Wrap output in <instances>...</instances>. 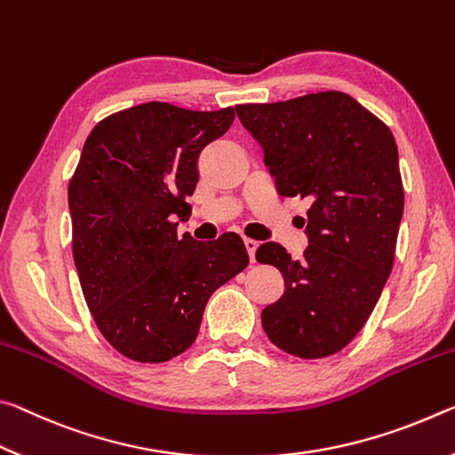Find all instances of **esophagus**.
<instances>
[{
  "label": "esophagus",
  "mask_w": 455,
  "mask_h": 455,
  "mask_svg": "<svg viewBox=\"0 0 455 455\" xmlns=\"http://www.w3.org/2000/svg\"><path fill=\"white\" fill-rule=\"evenodd\" d=\"M243 243H245V250H248L250 259H251V262H256V250H258L259 242L251 240V237H243Z\"/></svg>",
  "instance_id": "1"
}]
</instances>
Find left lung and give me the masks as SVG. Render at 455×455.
<instances>
[{
    "label": "left lung",
    "instance_id": "8db88e82",
    "mask_svg": "<svg viewBox=\"0 0 455 455\" xmlns=\"http://www.w3.org/2000/svg\"><path fill=\"white\" fill-rule=\"evenodd\" d=\"M235 110L280 196L310 204L302 258L276 242L256 251L284 276V294L262 310V326L288 355L323 359L359 334L391 274L405 199L395 139L337 91Z\"/></svg>",
    "mask_w": 455,
    "mask_h": 455
}]
</instances>
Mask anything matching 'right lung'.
I'll list each match as a JSON object with an SVG mask.
<instances>
[{"label": "right lung", "instance_id": "1", "mask_svg": "<svg viewBox=\"0 0 455 455\" xmlns=\"http://www.w3.org/2000/svg\"><path fill=\"white\" fill-rule=\"evenodd\" d=\"M232 107L188 110L145 102L104 118L68 185L72 254L102 337L139 363H165L197 339L210 296L248 266L242 237L189 234L204 148L232 126Z\"/></svg>", "mask_w": 455, "mask_h": 455}]
</instances>
